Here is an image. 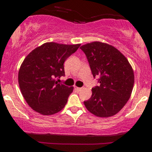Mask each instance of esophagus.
Returning <instances> with one entry per match:
<instances>
[{
    "label": "esophagus",
    "instance_id": "34e87169",
    "mask_svg": "<svg viewBox=\"0 0 152 152\" xmlns=\"http://www.w3.org/2000/svg\"><path fill=\"white\" fill-rule=\"evenodd\" d=\"M75 89L77 90L78 92H80L82 90V88H78V87H75Z\"/></svg>",
    "mask_w": 152,
    "mask_h": 152
}]
</instances>
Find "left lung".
<instances>
[{"instance_id":"1","label":"left lung","mask_w":152,"mask_h":152,"mask_svg":"<svg viewBox=\"0 0 152 152\" xmlns=\"http://www.w3.org/2000/svg\"><path fill=\"white\" fill-rule=\"evenodd\" d=\"M89 62L94 78L99 76V86L92 89L91 97L84 102L86 109L98 117L114 116L131 95L135 76L128 60L114 46L94 41L80 46Z\"/></svg>"}]
</instances>
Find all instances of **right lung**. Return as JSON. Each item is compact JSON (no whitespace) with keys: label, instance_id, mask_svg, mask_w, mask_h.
Instances as JSON below:
<instances>
[{"label":"right lung","instance_id":"add662e5","mask_svg":"<svg viewBox=\"0 0 152 152\" xmlns=\"http://www.w3.org/2000/svg\"><path fill=\"white\" fill-rule=\"evenodd\" d=\"M80 44L43 43L25 57L18 73L21 93L31 108L43 115H53L64 108L74 87L58 83L64 75V62Z\"/></svg>","mask_w":152,"mask_h":152}]
</instances>
